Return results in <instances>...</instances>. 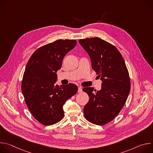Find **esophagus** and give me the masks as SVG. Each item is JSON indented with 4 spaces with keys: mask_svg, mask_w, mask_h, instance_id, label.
<instances>
[{
    "mask_svg": "<svg viewBox=\"0 0 153 153\" xmlns=\"http://www.w3.org/2000/svg\"><path fill=\"white\" fill-rule=\"evenodd\" d=\"M82 87H81V86H79V88H78V93H82Z\"/></svg>",
    "mask_w": 153,
    "mask_h": 153,
    "instance_id": "esophagus-1",
    "label": "esophagus"
}]
</instances>
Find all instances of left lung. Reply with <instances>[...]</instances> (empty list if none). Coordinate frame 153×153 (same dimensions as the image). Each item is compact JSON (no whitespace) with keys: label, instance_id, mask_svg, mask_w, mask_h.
I'll list each match as a JSON object with an SVG mask.
<instances>
[{"label":"left lung","instance_id":"8db88e82","mask_svg":"<svg viewBox=\"0 0 153 153\" xmlns=\"http://www.w3.org/2000/svg\"><path fill=\"white\" fill-rule=\"evenodd\" d=\"M90 57L91 66L102 80V88H83L89 101L83 108L85 119L98 125L113 120L124 106L131 88L129 73L124 59L116 47L99 38L79 40Z\"/></svg>","mask_w":153,"mask_h":153}]
</instances>
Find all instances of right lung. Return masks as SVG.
<instances>
[{"label": "right lung", "instance_id": "1", "mask_svg": "<svg viewBox=\"0 0 153 153\" xmlns=\"http://www.w3.org/2000/svg\"><path fill=\"white\" fill-rule=\"evenodd\" d=\"M76 40L59 39L36 50L28 61L21 90L28 110L44 125H51L64 116L63 106L78 91L77 85L56 84L57 71L64 56L73 49Z\"/></svg>", "mask_w": 153, "mask_h": 153}]
</instances>
